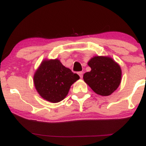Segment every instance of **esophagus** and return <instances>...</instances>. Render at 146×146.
<instances>
[{
	"instance_id": "1",
	"label": "esophagus",
	"mask_w": 146,
	"mask_h": 146,
	"mask_svg": "<svg viewBox=\"0 0 146 146\" xmlns=\"http://www.w3.org/2000/svg\"><path fill=\"white\" fill-rule=\"evenodd\" d=\"M78 75H79V77H80L81 78H82V77H83V72H82V71L79 72V73H78Z\"/></svg>"
}]
</instances>
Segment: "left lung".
Segmentation results:
<instances>
[{
    "label": "left lung",
    "mask_w": 146,
    "mask_h": 146,
    "mask_svg": "<svg viewBox=\"0 0 146 146\" xmlns=\"http://www.w3.org/2000/svg\"><path fill=\"white\" fill-rule=\"evenodd\" d=\"M91 71L84 75V80L97 94L106 96L117 89L121 81V69L112 58L94 56L88 63Z\"/></svg>",
    "instance_id": "1"
}]
</instances>
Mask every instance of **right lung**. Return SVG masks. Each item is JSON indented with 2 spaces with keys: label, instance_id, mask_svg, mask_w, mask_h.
Instances as JSON below:
<instances>
[{
  "label": "right lung",
  "instance_id": "add662e5",
  "mask_svg": "<svg viewBox=\"0 0 146 146\" xmlns=\"http://www.w3.org/2000/svg\"><path fill=\"white\" fill-rule=\"evenodd\" d=\"M79 79L78 75L62 65L59 60H44L35 73L34 82L42 98L56 103L66 97L71 85Z\"/></svg>",
  "mask_w": 146,
  "mask_h": 146
}]
</instances>
